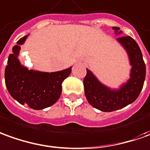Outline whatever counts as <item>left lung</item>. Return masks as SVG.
<instances>
[{
	"label": "left lung",
	"mask_w": 150,
	"mask_h": 150,
	"mask_svg": "<svg viewBox=\"0 0 150 150\" xmlns=\"http://www.w3.org/2000/svg\"><path fill=\"white\" fill-rule=\"evenodd\" d=\"M116 35L122 32L117 27H112ZM117 42L127 51L132 66L130 78L118 89H111L99 81L93 73L86 69L83 84L89 104L103 112H112L133 103L138 98L145 79V64L140 47L131 37H121Z\"/></svg>",
	"instance_id": "1"
}]
</instances>
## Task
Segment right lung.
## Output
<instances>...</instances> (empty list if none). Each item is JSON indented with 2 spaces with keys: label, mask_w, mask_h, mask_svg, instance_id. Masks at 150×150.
I'll return each instance as SVG.
<instances>
[{
  "label": "right lung",
  "mask_w": 150,
  "mask_h": 150,
  "mask_svg": "<svg viewBox=\"0 0 150 150\" xmlns=\"http://www.w3.org/2000/svg\"><path fill=\"white\" fill-rule=\"evenodd\" d=\"M28 35L20 38L12 49L5 70V80L10 95L21 105L36 110L48 108L59 100L62 92V82L69 77L72 67L46 73L28 69L18 59L20 45Z\"/></svg>",
  "instance_id": "add662e5"
}]
</instances>
